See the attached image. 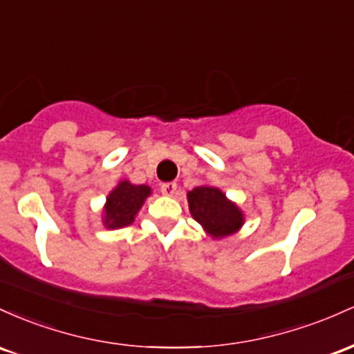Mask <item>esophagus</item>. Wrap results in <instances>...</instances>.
I'll return each instance as SVG.
<instances>
[{
    "instance_id": "1",
    "label": "esophagus",
    "mask_w": 354,
    "mask_h": 354,
    "mask_svg": "<svg viewBox=\"0 0 354 354\" xmlns=\"http://www.w3.org/2000/svg\"><path fill=\"white\" fill-rule=\"evenodd\" d=\"M160 190L165 194V196H174L177 190L176 182H165V184L160 185Z\"/></svg>"
}]
</instances>
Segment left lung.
<instances>
[{"mask_svg": "<svg viewBox=\"0 0 354 354\" xmlns=\"http://www.w3.org/2000/svg\"><path fill=\"white\" fill-rule=\"evenodd\" d=\"M192 217L210 236L224 237L242 225V212L216 187H196L187 194Z\"/></svg>", "mask_w": 354, "mask_h": 354, "instance_id": "left-lung-1", "label": "left lung"}]
</instances>
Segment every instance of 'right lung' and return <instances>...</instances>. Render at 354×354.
Instances as JSON below:
<instances>
[{"label": "right lung", "mask_w": 354, "mask_h": 354, "mask_svg": "<svg viewBox=\"0 0 354 354\" xmlns=\"http://www.w3.org/2000/svg\"><path fill=\"white\" fill-rule=\"evenodd\" d=\"M150 196V187L133 185L130 182H120L118 187L110 194L105 205L106 227H124L133 222L135 214L144 204L145 197Z\"/></svg>", "instance_id": "obj_1"}]
</instances>
